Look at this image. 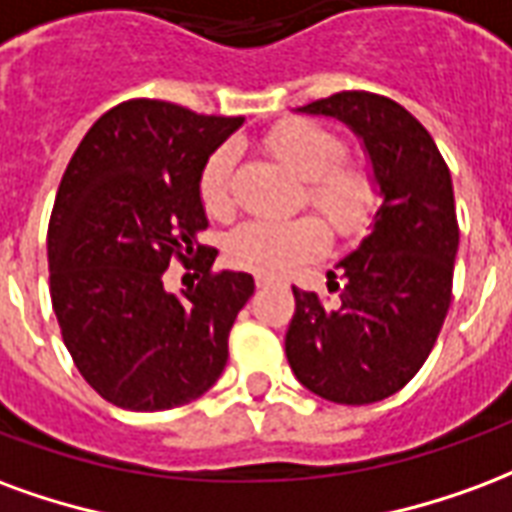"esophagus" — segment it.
Returning a JSON list of instances; mask_svg holds the SVG:
<instances>
[{
    "label": "esophagus",
    "instance_id": "34e87169",
    "mask_svg": "<svg viewBox=\"0 0 512 512\" xmlns=\"http://www.w3.org/2000/svg\"><path fill=\"white\" fill-rule=\"evenodd\" d=\"M270 283H272L270 275H256V286H259V289H267Z\"/></svg>",
    "mask_w": 512,
    "mask_h": 512
}]
</instances>
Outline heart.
<instances>
[{"mask_svg":"<svg viewBox=\"0 0 512 512\" xmlns=\"http://www.w3.org/2000/svg\"><path fill=\"white\" fill-rule=\"evenodd\" d=\"M264 147L305 179L302 204L319 212L338 237H360L374 223L379 182L368 166L343 158L346 144L335 130L311 119H286L264 136ZM234 166L237 152L231 144L212 149L201 166L199 199L212 218H229L234 212ZM327 245L330 234L313 215L245 220L226 237V256L242 270L283 275L302 261L319 259Z\"/></svg>","mask_w":512,"mask_h":512,"instance_id":"heart-1","label":"heart"}]
</instances>
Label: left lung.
<instances>
[{
    "instance_id": "8db88e82",
    "label": "left lung",
    "mask_w": 512,
    "mask_h": 512,
    "mask_svg": "<svg viewBox=\"0 0 512 512\" xmlns=\"http://www.w3.org/2000/svg\"><path fill=\"white\" fill-rule=\"evenodd\" d=\"M300 111L338 117L363 138L382 207L374 231L330 272L338 305L294 289L286 357L311 393L363 406L398 393L423 368L453 300L458 251L453 179L431 133L395 100L352 89Z\"/></svg>"
}]
</instances>
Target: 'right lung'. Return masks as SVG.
Wrapping results in <instances>:
<instances>
[{"label":"right lung","mask_w":512,"mask_h":512,"mask_svg":"<svg viewBox=\"0 0 512 512\" xmlns=\"http://www.w3.org/2000/svg\"><path fill=\"white\" fill-rule=\"evenodd\" d=\"M242 117L169 100L119 103L67 163L48 223V286L78 374L108 404L163 412L199 398L229 360L231 324L251 300L248 272H212L199 242V174ZM202 272L169 295L171 260Z\"/></svg>","instance_id":"1"}]
</instances>
